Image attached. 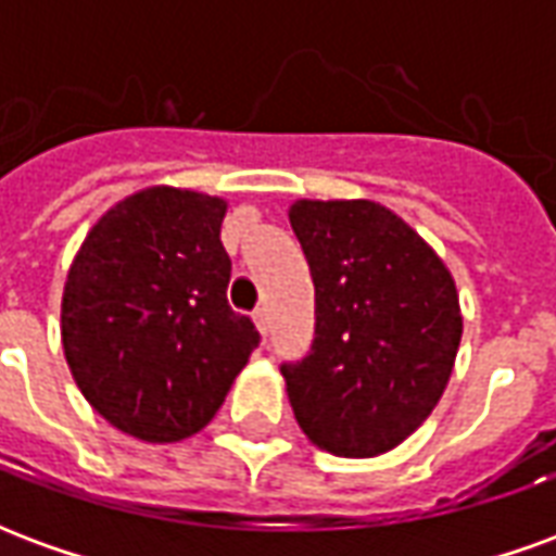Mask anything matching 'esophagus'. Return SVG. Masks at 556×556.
I'll return each instance as SVG.
<instances>
[{
  "mask_svg": "<svg viewBox=\"0 0 556 556\" xmlns=\"http://www.w3.org/2000/svg\"><path fill=\"white\" fill-rule=\"evenodd\" d=\"M253 321H255V327L262 330V333H267V327H270V318H267V309H265V306H258V309H255V313H253Z\"/></svg>",
  "mask_w": 556,
  "mask_h": 556,
  "instance_id": "34e87169",
  "label": "esophagus"
}]
</instances>
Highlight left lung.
I'll return each mask as SVG.
<instances>
[{
  "label": "left lung",
  "mask_w": 556,
  "mask_h": 556,
  "mask_svg": "<svg viewBox=\"0 0 556 556\" xmlns=\"http://www.w3.org/2000/svg\"><path fill=\"white\" fill-rule=\"evenodd\" d=\"M289 219L315 286L309 354L279 366L291 410L327 453H387L450 381L462 342L453 277L405 219L369 199H301Z\"/></svg>",
  "instance_id": "left-lung-1"
}]
</instances>
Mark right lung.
Returning a JSON list of instances; mask_svg holds the SVG:
<instances>
[{
	"mask_svg": "<svg viewBox=\"0 0 556 556\" xmlns=\"http://www.w3.org/2000/svg\"><path fill=\"white\" fill-rule=\"evenodd\" d=\"M226 202L151 187L106 211L71 265L62 345L89 405L139 441L205 429L258 330L226 298Z\"/></svg>",
	"mask_w": 556,
	"mask_h": 556,
	"instance_id": "1",
	"label": "right lung"
}]
</instances>
